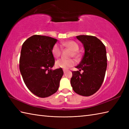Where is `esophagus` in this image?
<instances>
[{
    "instance_id": "34e87169",
    "label": "esophagus",
    "mask_w": 129,
    "mask_h": 129,
    "mask_svg": "<svg viewBox=\"0 0 129 129\" xmlns=\"http://www.w3.org/2000/svg\"><path fill=\"white\" fill-rule=\"evenodd\" d=\"M67 71H68V70H65V69H64V70H63V72H64V73H66V72H67Z\"/></svg>"
}]
</instances>
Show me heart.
I'll return each instance as SVG.
<instances>
[{"mask_svg": "<svg viewBox=\"0 0 129 129\" xmlns=\"http://www.w3.org/2000/svg\"><path fill=\"white\" fill-rule=\"evenodd\" d=\"M61 45L64 47L68 48L70 50H72V53L70 54L71 57H74L77 59L79 56V46L78 44L74 41L69 40L67 42H61ZM52 54L54 57L57 58L61 54V48L57 44H55L51 50ZM75 64V62L73 59H60L57 60L55 62V66L57 68H61V69H67L69 68L73 67Z\"/></svg>", "mask_w": 129, "mask_h": 129, "instance_id": "b5f03b06", "label": "heart"}]
</instances>
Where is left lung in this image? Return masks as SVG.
<instances>
[{
	"instance_id": "8db88e82",
	"label": "left lung",
	"mask_w": 129,
	"mask_h": 129,
	"mask_svg": "<svg viewBox=\"0 0 129 129\" xmlns=\"http://www.w3.org/2000/svg\"><path fill=\"white\" fill-rule=\"evenodd\" d=\"M76 38L83 43L85 53L76 67L79 70L72 72L70 83L76 94L89 96L100 89L104 81L107 68L106 48L95 37L83 35Z\"/></svg>"
}]
</instances>
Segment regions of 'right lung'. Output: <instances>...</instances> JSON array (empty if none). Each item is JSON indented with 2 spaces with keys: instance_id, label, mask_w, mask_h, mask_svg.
Here are the masks:
<instances>
[{
  "instance_id": "1",
  "label": "right lung",
  "mask_w": 129,
  "mask_h": 129,
  "mask_svg": "<svg viewBox=\"0 0 129 129\" xmlns=\"http://www.w3.org/2000/svg\"><path fill=\"white\" fill-rule=\"evenodd\" d=\"M56 42L51 37L34 35L23 44L20 72L26 87L38 97L46 98L55 93L64 74L61 68L51 70L55 64L51 50Z\"/></svg>"
}]
</instances>
